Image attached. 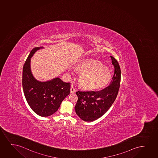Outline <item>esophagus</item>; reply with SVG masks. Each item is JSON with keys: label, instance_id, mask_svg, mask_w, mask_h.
Masks as SVG:
<instances>
[{"label": "esophagus", "instance_id": "esophagus-1", "mask_svg": "<svg viewBox=\"0 0 158 158\" xmlns=\"http://www.w3.org/2000/svg\"><path fill=\"white\" fill-rule=\"evenodd\" d=\"M75 89L74 88V86L72 85V86H70V93L71 94H73V93H75Z\"/></svg>", "mask_w": 158, "mask_h": 158}]
</instances>
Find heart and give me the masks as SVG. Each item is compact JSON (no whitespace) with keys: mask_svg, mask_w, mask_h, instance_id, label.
<instances>
[{"mask_svg":"<svg viewBox=\"0 0 158 158\" xmlns=\"http://www.w3.org/2000/svg\"><path fill=\"white\" fill-rule=\"evenodd\" d=\"M80 73L78 82L82 88L94 90L108 84L112 77L110 69L94 59L82 60L77 66Z\"/></svg>","mask_w":158,"mask_h":158,"instance_id":"heart-1","label":"heart"}]
</instances>
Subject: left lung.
<instances>
[{"label": "left lung", "mask_w": 158, "mask_h": 158, "mask_svg": "<svg viewBox=\"0 0 158 158\" xmlns=\"http://www.w3.org/2000/svg\"><path fill=\"white\" fill-rule=\"evenodd\" d=\"M114 74L110 85L100 91H78V100L75 107L76 114L86 122L102 116L111 107L118 96L121 81V69L117 60L110 56Z\"/></svg>", "instance_id": "8db88e82"}]
</instances>
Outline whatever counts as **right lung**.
<instances>
[{"label":"right lung","instance_id":"obj_1","mask_svg":"<svg viewBox=\"0 0 158 158\" xmlns=\"http://www.w3.org/2000/svg\"><path fill=\"white\" fill-rule=\"evenodd\" d=\"M41 48L44 47L33 48L24 63L22 87L30 108L38 115L47 117L58 110L64 99L70 94V85L69 83L63 82L58 77L44 82L34 77L30 67L31 58Z\"/></svg>","mask_w":158,"mask_h":158}]
</instances>
